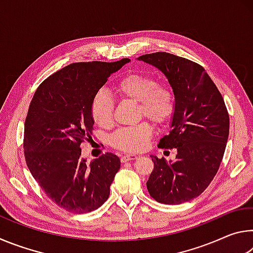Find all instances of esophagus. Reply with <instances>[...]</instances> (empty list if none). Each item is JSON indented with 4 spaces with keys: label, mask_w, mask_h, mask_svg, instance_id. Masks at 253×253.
Returning <instances> with one entry per match:
<instances>
[{
    "label": "esophagus",
    "mask_w": 253,
    "mask_h": 253,
    "mask_svg": "<svg viewBox=\"0 0 253 253\" xmlns=\"http://www.w3.org/2000/svg\"><path fill=\"white\" fill-rule=\"evenodd\" d=\"M138 157L137 155H134V154H126V155H123L121 157V161L122 163H126L128 161H132V160H136V158Z\"/></svg>",
    "instance_id": "34e87169"
}]
</instances>
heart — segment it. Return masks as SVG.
Instances as JSON below:
<instances>
[{
    "label": "heart",
    "mask_w": 253,
    "mask_h": 253,
    "mask_svg": "<svg viewBox=\"0 0 253 253\" xmlns=\"http://www.w3.org/2000/svg\"><path fill=\"white\" fill-rule=\"evenodd\" d=\"M115 91L125 99L138 102L139 117H146L156 125H162L172 117L175 96L169 85L157 84L154 77L144 74L124 76L115 84ZM114 100L106 90H98L90 104V114L98 126L106 128L113 123ZM152 128L146 123L125 127L114 132L110 144L124 152H140L147 146Z\"/></svg>",
    "instance_id": "heart-1"
}]
</instances>
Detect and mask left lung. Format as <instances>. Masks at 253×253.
<instances>
[{
  "instance_id": "8db88e82",
  "label": "left lung",
  "mask_w": 253,
  "mask_h": 253,
  "mask_svg": "<svg viewBox=\"0 0 253 253\" xmlns=\"http://www.w3.org/2000/svg\"><path fill=\"white\" fill-rule=\"evenodd\" d=\"M138 60L161 70L175 96L169 134L158 147L176 149V160L151 156L149 195L164 204H181L202 194L217 173L229 137L230 119L223 97L202 66L168 52Z\"/></svg>"
}]
</instances>
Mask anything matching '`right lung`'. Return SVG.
Instances as JSON below:
<instances>
[{
    "instance_id": "1",
    "label": "right lung",
    "mask_w": 253,
    "mask_h": 253,
    "mask_svg": "<svg viewBox=\"0 0 253 253\" xmlns=\"http://www.w3.org/2000/svg\"><path fill=\"white\" fill-rule=\"evenodd\" d=\"M129 61L72 63L48 77L30 102L24 124L25 162L46 196L67 211H95L108 199L121 160L106 153L87 164L80 144L91 138L93 95Z\"/></svg>"
}]
</instances>
